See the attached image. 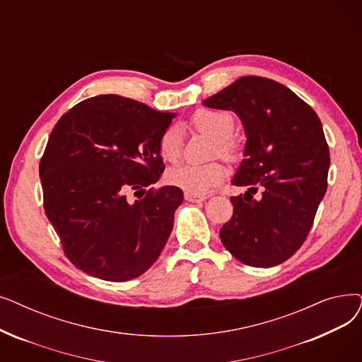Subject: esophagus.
<instances>
[{"label":"esophagus","instance_id":"obj_1","mask_svg":"<svg viewBox=\"0 0 362 362\" xmlns=\"http://www.w3.org/2000/svg\"><path fill=\"white\" fill-rule=\"evenodd\" d=\"M185 198H186L187 201H191V202H199V201L207 199V195L194 194V192H186V194H185Z\"/></svg>","mask_w":362,"mask_h":362}]
</instances>
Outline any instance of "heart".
I'll use <instances>...</instances> for the list:
<instances>
[{
  "label": "heart",
  "mask_w": 362,
  "mask_h": 362,
  "mask_svg": "<svg viewBox=\"0 0 362 362\" xmlns=\"http://www.w3.org/2000/svg\"><path fill=\"white\" fill-rule=\"evenodd\" d=\"M192 127L211 137L214 140V153L222 156L229 163H235L241 156V145L235 137L233 117L228 111H216V109H199L191 119ZM158 153L165 163H177L182 156V134L179 129L168 127L158 139ZM225 176V167L214 161L210 164H182L168 170L167 180L170 185L177 186L183 191L204 194Z\"/></svg>",
  "instance_id": "b5f03b06"
}]
</instances>
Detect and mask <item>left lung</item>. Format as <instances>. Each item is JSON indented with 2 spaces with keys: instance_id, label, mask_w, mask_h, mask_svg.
<instances>
[{
  "instance_id": "obj_1",
  "label": "left lung",
  "mask_w": 362,
  "mask_h": 362,
  "mask_svg": "<svg viewBox=\"0 0 362 362\" xmlns=\"http://www.w3.org/2000/svg\"><path fill=\"white\" fill-rule=\"evenodd\" d=\"M204 105L233 111L247 134L232 183L248 191L230 197L233 214L220 240L244 264L286 262L305 243L327 191L329 151L317 112L288 87L255 75L238 78Z\"/></svg>"
}]
</instances>
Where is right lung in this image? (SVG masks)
Listing matches in <instances>:
<instances>
[{"label":"right lung","instance_id":"right-lung-1","mask_svg":"<svg viewBox=\"0 0 362 362\" xmlns=\"http://www.w3.org/2000/svg\"><path fill=\"white\" fill-rule=\"evenodd\" d=\"M175 117L102 94L75 105L54 125L40 161L44 210L78 269L129 281L160 257L183 192L146 187L164 171L158 139ZM132 193L143 195L132 200Z\"/></svg>","mask_w":362,"mask_h":362}]
</instances>
